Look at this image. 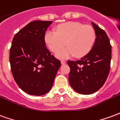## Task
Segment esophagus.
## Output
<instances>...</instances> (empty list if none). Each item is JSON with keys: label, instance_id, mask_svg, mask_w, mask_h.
I'll list each match as a JSON object with an SVG mask.
<instances>
[{"label": "esophagus", "instance_id": "34e87169", "mask_svg": "<svg viewBox=\"0 0 120 120\" xmlns=\"http://www.w3.org/2000/svg\"><path fill=\"white\" fill-rule=\"evenodd\" d=\"M61 63H62V65H64V64H66V62L65 60H62V61H61Z\"/></svg>", "mask_w": 120, "mask_h": 120}]
</instances>
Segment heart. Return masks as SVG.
Here are the masks:
<instances>
[{
    "label": "heart",
    "mask_w": 120,
    "mask_h": 120,
    "mask_svg": "<svg viewBox=\"0 0 120 120\" xmlns=\"http://www.w3.org/2000/svg\"><path fill=\"white\" fill-rule=\"evenodd\" d=\"M96 39L95 30L90 25L78 22H68L59 25L55 30L49 29L44 35V41L49 49L57 52L65 45L68 46L56 53L61 59L75 54L76 57L84 56L92 50Z\"/></svg>",
    "instance_id": "heart-1"
}]
</instances>
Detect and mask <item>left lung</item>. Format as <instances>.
I'll return each instance as SVG.
<instances>
[{"label": "left lung", "instance_id": "8db88e82", "mask_svg": "<svg viewBox=\"0 0 120 120\" xmlns=\"http://www.w3.org/2000/svg\"><path fill=\"white\" fill-rule=\"evenodd\" d=\"M96 39L92 50L77 61L68 60L69 82L75 92L89 95L97 92L107 80L110 71L112 49L105 31L92 22Z\"/></svg>", "mask_w": 120, "mask_h": 120}]
</instances>
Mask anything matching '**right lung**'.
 Wrapping results in <instances>:
<instances>
[{"label":"right lung","instance_id":"obj_1","mask_svg":"<svg viewBox=\"0 0 120 120\" xmlns=\"http://www.w3.org/2000/svg\"><path fill=\"white\" fill-rule=\"evenodd\" d=\"M52 22H29L12 40L10 51L11 73L19 88L30 95L39 96L49 92L61 66L44 41L46 30Z\"/></svg>","mask_w":120,"mask_h":120}]
</instances>
